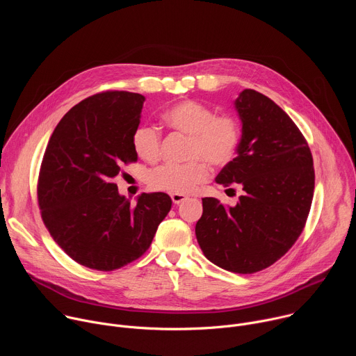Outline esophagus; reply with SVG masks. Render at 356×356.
Here are the masks:
<instances>
[{"mask_svg":"<svg viewBox=\"0 0 356 356\" xmlns=\"http://www.w3.org/2000/svg\"><path fill=\"white\" fill-rule=\"evenodd\" d=\"M170 197H172V201L175 202V204H181L183 201H186V200L188 198V197H187V195H184V194H176V193H175V194H172Z\"/></svg>","mask_w":356,"mask_h":356,"instance_id":"obj_1","label":"esophagus"}]
</instances>
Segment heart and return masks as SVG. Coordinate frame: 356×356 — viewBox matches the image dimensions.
<instances>
[{
    "mask_svg": "<svg viewBox=\"0 0 356 356\" xmlns=\"http://www.w3.org/2000/svg\"><path fill=\"white\" fill-rule=\"evenodd\" d=\"M165 121L175 129L190 136L184 163H166L152 170L147 181L152 188L166 193H191L209 180L211 166L225 168L236 156L241 143L239 121L229 115H217L216 111L193 99H183L172 106L165 114ZM135 154L155 162L161 154V132L149 122L139 124L132 134Z\"/></svg>",
    "mask_w": 356,
    "mask_h": 356,
    "instance_id": "1",
    "label": "heart"
}]
</instances>
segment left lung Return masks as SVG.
<instances>
[{
	"label": "left lung",
	"mask_w": 356,
	"mask_h": 356,
	"mask_svg": "<svg viewBox=\"0 0 356 356\" xmlns=\"http://www.w3.org/2000/svg\"><path fill=\"white\" fill-rule=\"evenodd\" d=\"M235 110L241 143L216 181L238 184L243 193L235 207L202 198L195 236L214 265L248 275L273 265L300 236L313 201L314 168L306 138L269 97L246 88Z\"/></svg>",
	"instance_id": "8db88e82"
}]
</instances>
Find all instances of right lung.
<instances>
[{
  "label": "right lung",
  "mask_w": 356,
  "mask_h": 356,
  "mask_svg": "<svg viewBox=\"0 0 356 356\" xmlns=\"http://www.w3.org/2000/svg\"><path fill=\"white\" fill-rule=\"evenodd\" d=\"M145 97L106 91L76 104L46 146L38 179L40 216L55 242L77 264L110 272L140 258L172 209L165 193L132 202L113 179L136 162L132 134Z\"/></svg>",
  "instance_id": "add662e5"
}]
</instances>
